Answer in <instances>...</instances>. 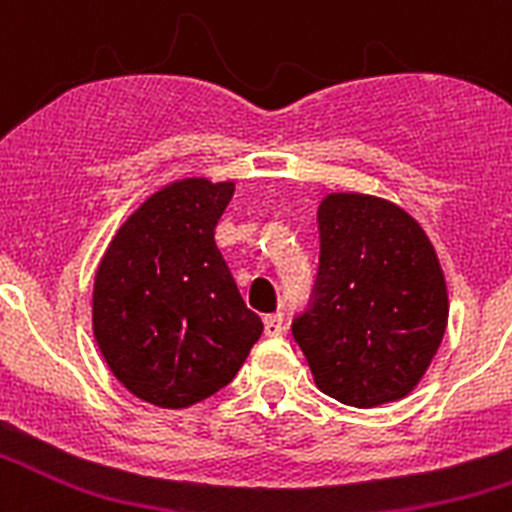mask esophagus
<instances>
[{
	"label": "esophagus",
	"mask_w": 512,
	"mask_h": 512,
	"mask_svg": "<svg viewBox=\"0 0 512 512\" xmlns=\"http://www.w3.org/2000/svg\"><path fill=\"white\" fill-rule=\"evenodd\" d=\"M284 330V315L282 312H274V315H266L264 318V333L269 338H277L282 336Z\"/></svg>",
	"instance_id": "34e87169"
}]
</instances>
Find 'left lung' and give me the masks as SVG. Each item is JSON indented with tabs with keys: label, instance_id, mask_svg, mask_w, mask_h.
Here are the masks:
<instances>
[{
	"label": "left lung",
	"instance_id": "8db88e82",
	"mask_svg": "<svg viewBox=\"0 0 512 512\" xmlns=\"http://www.w3.org/2000/svg\"><path fill=\"white\" fill-rule=\"evenodd\" d=\"M318 228V277L292 336L325 395L354 408L400 400L446 333L436 251L408 212L372 194H328Z\"/></svg>",
	"mask_w": 512,
	"mask_h": 512
}]
</instances>
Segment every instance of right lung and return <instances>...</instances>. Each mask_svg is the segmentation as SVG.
I'll return each instance as SVG.
<instances>
[{
	"label": "right lung",
	"mask_w": 512,
	"mask_h": 512,
	"mask_svg": "<svg viewBox=\"0 0 512 512\" xmlns=\"http://www.w3.org/2000/svg\"><path fill=\"white\" fill-rule=\"evenodd\" d=\"M233 182L182 179L122 223L94 277L104 361L135 397L189 408L233 382L264 323L215 246Z\"/></svg>",
	"instance_id": "obj_1"
}]
</instances>
